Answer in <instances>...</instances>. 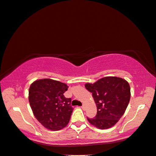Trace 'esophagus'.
<instances>
[{"mask_svg": "<svg viewBox=\"0 0 156 156\" xmlns=\"http://www.w3.org/2000/svg\"><path fill=\"white\" fill-rule=\"evenodd\" d=\"M85 104H83V106H81V108H82L83 109H85Z\"/></svg>", "mask_w": 156, "mask_h": 156, "instance_id": "34e87169", "label": "esophagus"}]
</instances>
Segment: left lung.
<instances>
[{
    "mask_svg": "<svg viewBox=\"0 0 156 156\" xmlns=\"http://www.w3.org/2000/svg\"><path fill=\"white\" fill-rule=\"evenodd\" d=\"M85 87L92 93L97 108L94 118H87L93 126L106 129L114 126L128 106L130 87L128 82L119 77L107 76L94 83H86Z\"/></svg>",
    "mask_w": 156,
    "mask_h": 156,
    "instance_id": "8db88e82",
    "label": "left lung"
}]
</instances>
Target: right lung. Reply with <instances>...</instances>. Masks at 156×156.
Listing matches in <instances>:
<instances>
[{"instance_id":"add662e5","label":"right lung","mask_w":156,"mask_h":156,"mask_svg":"<svg viewBox=\"0 0 156 156\" xmlns=\"http://www.w3.org/2000/svg\"><path fill=\"white\" fill-rule=\"evenodd\" d=\"M69 86L50 78L39 79L30 85L29 101L38 121L50 130L57 131L68 125L73 108L71 98L64 93Z\"/></svg>"}]
</instances>
